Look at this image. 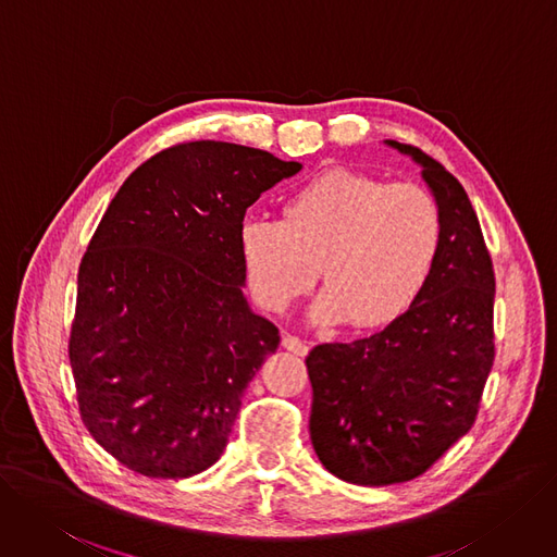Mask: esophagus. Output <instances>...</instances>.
Instances as JSON below:
<instances>
[{"instance_id": "1", "label": "esophagus", "mask_w": 557, "mask_h": 557, "mask_svg": "<svg viewBox=\"0 0 557 557\" xmlns=\"http://www.w3.org/2000/svg\"><path fill=\"white\" fill-rule=\"evenodd\" d=\"M282 346L286 348V351H292L296 356H307V351H310V348H307V344L300 337H296V335H284L282 337Z\"/></svg>"}]
</instances>
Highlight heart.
I'll return each mask as SVG.
<instances>
[{
    "label": "heart",
    "instance_id": "1",
    "mask_svg": "<svg viewBox=\"0 0 557 557\" xmlns=\"http://www.w3.org/2000/svg\"><path fill=\"white\" fill-rule=\"evenodd\" d=\"M441 245V211L422 185L331 170L296 190L284 222L245 215L238 250L265 310L284 312L321 273L310 319L379 327L401 317L429 280Z\"/></svg>",
    "mask_w": 557,
    "mask_h": 557
}]
</instances>
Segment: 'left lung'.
<instances>
[{
    "label": "left lung",
    "instance_id": "1",
    "mask_svg": "<svg viewBox=\"0 0 557 557\" xmlns=\"http://www.w3.org/2000/svg\"><path fill=\"white\" fill-rule=\"evenodd\" d=\"M441 211L429 280L383 331L325 342L307 356L310 438L335 478L360 486L408 482L441 459L475 422L493 367L491 257L472 203L441 162L395 139Z\"/></svg>",
    "mask_w": 557,
    "mask_h": 557
}]
</instances>
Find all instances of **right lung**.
<instances>
[{
    "instance_id": "right-lung-1",
    "label": "right lung",
    "mask_w": 557,
    "mask_h": 557,
    "mask_svg": "<svg viewBox=\"0 0 557 557\" xmlns=\"http://www.w3.org/2000/svg\"><path fill=\"white\" fill-rule=\"evenodd\" d=\"M302 170L230 141L178 144L123 181L77 273L71 369L96 443L147 478L183 480L226 447L280 331L247 302L238 226Z\"/></svg>"
}]
</instances>
